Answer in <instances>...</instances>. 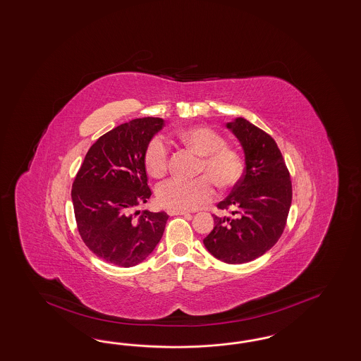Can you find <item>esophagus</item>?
I'll return each mask as SVG.
<instances>
[{
  "label": "esophagus",
  "instance_id": "obj_1",
  "mask_svg": "<svg viewBox=\"0 0 361 361\" xmlns=\"http://www.w3.org/2000/svg\"><path fill=\"white\" fill-rule=\"evenodd\" d=\"M168 214L169 216H187L189 212L187 211H177V209H168Z\"/></svg>",
  "mask_w": 361,
  "mask_h": 361
}]
</instances>
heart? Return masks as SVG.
<instances>
[{
	"label": "heart",
	"mask_w": 361,
	"mask_h": 361,
	"mask_svg": "<svg viewBox=\"0 0 361 361\" xmlns=\"http://www.w3.org/2000/svg\"><path fill=\"white\" fill-rule=\"evenodd\" d=\"M177 137L189 148L201 154L197 165L199 176L193 180L173 177L157 188L160 204L177 211H192L208 204L216 196V185L231 188L236 185L243 174V160L236 150L226 147V140L208 126H190L177 132ZM171 147L162 136L150 138L144 164L148 173L161 177L169 166Z\"/></svg>",
	"instance_id": "obj_1"
}]
</instances>
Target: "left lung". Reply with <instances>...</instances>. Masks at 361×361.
Wrapping results in <instances>:
<instances>
[{"label": "left lung", "mask_w": 361, "mask_h": 361, "mask_svg": "<svg viewBox=\"0 0 361 361\" xmlns=\"http://www.w3.org/2000/svg\"><path fill=\"white\" fill-rule=\"evenodd\" d=\"M226 128L238 138L245 171L231 195L217 204L233 217L213 216L214 228L204 245L216 259L243 264L262 256L283 235L292 202V183L276 141L238 117Z\"/></svg>", "instance_id": "obj_1"}]
</instances>
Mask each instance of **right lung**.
Here are the masks:
<instances>
[{"label": "right lung", "instance_id": "obj_1", "mask_svg": "<svg viewBox=\"0 0 361 361\" xmlns=\"http://www.w3.org/2000/svg\"><path fill=\"white\" fill-rule=\"evenodd\" d=\"M164 126L159 117L136 118L102 135L87 150L72 185L80 236L97 257L129 268L161 240L168 214L136 211L152 192L144 152Z\"/></svg>", "mask_w": 361, "mask_h": 361}]
</instances>
